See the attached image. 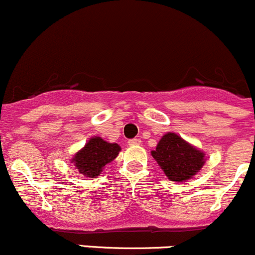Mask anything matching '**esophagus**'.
<instances>
[{
    "instance_id": "1",
    "label": "esophagus",
    "mask_w": 255,
    "mask_h": 255,
    "mask_svg": "<svg viewBox=\"0 0 255 255\" xmlns=\"http://www.w3.org/2000/svg\"><path fill=\"white\" fill-rule=\"evenodd\" d=\"M128 145H129V146H136V145H140V140L136 138L130 139V140H128Z\"/></svg>"
}]
</instances>
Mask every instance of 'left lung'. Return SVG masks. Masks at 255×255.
Instances as JSON below:
<instances>
[{
	"label": "left lung",
	"mask_w": 255,
	"mask_h": 255,
	"mask_svg": "<svg viewBox=\"0 0 255 255\" xmlns=\"http://www.w3.org/2000/svg\"><path fill=\"white\" fill-rule=\"evenodd\" d=\"M151 155L173 183L192 178L205 163V153L175 133L164 134Z\"/></svg>",
	"instance_id": "8db88e82"
}]
</instances>
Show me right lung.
Here are the masks:
<instances>
[{"label":"right lung","mask_w":255,"mask_h":255,"mask_svg":"<svg viewBox=\"0 0 255 255\" xmlns=\"http://www.w3.org/2000/svg\"><path fill=\"white\" fill-rule=\"evenodd\" d=\"M120 145L103 140L100 136L92 138L82 150L75 155L72 162L81 174L96 178L108 163L114 161L119 155Z\"/></svg>","instance_id":"1"}]
</instances>
